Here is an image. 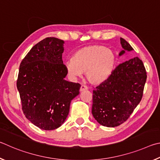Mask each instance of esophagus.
Wrapping results in <instances>:
<instances>
[{
    "label": "esophagus",
    "mask_w": 160,
    "mask_h": 160,
    "mask_svg": "<svg viewBox=\"0 0 160 160\" xmlns=\"http://www.w3.org/2000/svg\"><path fill=\"white\" fill-rule=\"evenodd\" d=\"M88 89V87L85 85H82V86H81L80 88V91L82 92V91H86Z\"/></svg>",
    "instance_id": "obj_1"
}]
</instances>
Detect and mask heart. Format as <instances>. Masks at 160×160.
<instances>
[{
    "mask_svg": "<svg viewBox=\"0 0 160 160\" xmlns=\"http://www.w3.org/2000/svg\"><path fill=\"white\" fill-rule=\"evenodd\" d=\"M116 57L112 50L102 46H90L77 50L66 63L68 74L73 78L86 72L91 84L98 85L108 79L114 68Z\"/></svg>",
    "mask_w": 160,
    "mask_h": 160,
    "instance_id": "heart-1",
    "label": "heart"
}]
</instances>
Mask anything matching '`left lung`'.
Instances as JSON below:
<instances>
[{"label": "left lung", "mask_w": 160, "mask_h": 160, "mask_svg": "<svg viewBox=\"0 0 160 160\" xmlns=\"http://www.w3.org/2000/svg\"><path fill=\"white\" fill-rule=\"evenodd\" d=\"M123 50H133L124 38H120ZM147 74L142 62L138 57L119 64L107 80L93 90L92 114L104 127H115L127 121L141 102Z\"/></svg>", "instance_id": "obj_1"}]
</instances>
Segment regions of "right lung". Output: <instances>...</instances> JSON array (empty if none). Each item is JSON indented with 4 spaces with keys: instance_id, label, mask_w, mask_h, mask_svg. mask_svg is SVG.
<instances>
[{
    "instance_id": "1",
    "label": "right lung",
    "mask_w": 160,
    "mask_h": 160,
    "mask_svg": "<svg viewBox=\"0 0 160 160\" xmlns=\"http://www.w3.org/2000/svg\"><path fill=\"white\" fill-rule=\"evenodd\" d=\"M64 42L46 38L36 44L19 66L17 88L28 120L43 130H54L68 116L81 85L69 82L62 55Z\"/></svg>"
}]
</instances>
